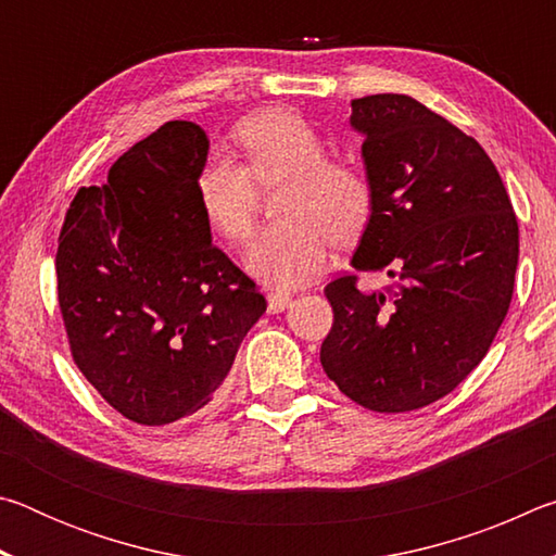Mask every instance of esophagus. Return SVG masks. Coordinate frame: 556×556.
<instances>
[{"mask_svg": "<svg viewBox=\"0 0 556 556\" xmlns=\"http://www.w3.org/2000/svg\"><path fill=\"white\" fill-rule=\"evenodd\" d=\"M289 304H291V294H287V291H269V296H267L269 314L285 312Z\"/></svg>", "mask_w": 556, "mask_h": 556, "instance_id": "1", "label": "esophagus"}]
</instances>
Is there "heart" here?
Here are the masks:
<instances>
[{"label":"heart","mask_w":556,"mask_h":556,"mask_svg":"<svg viewBox=\"0 0 556 556\" xmlns=\"http://www.w3.org/2000/svg\"><path fill=\"white\" fill-rule=\"evenodd\" d=\"M242 164L213 154L195 178L201 211L223 240L250 238L257 215V186L285 178L277 195L281 220L262 228L244 252V267L281 289L299 287L326 267L331 244L351 242L375 211L368 168L333 162L321 135L294 112L271 110L244 119L235 131Z\"/></svg>","instance_id":"1"}]
</instances>
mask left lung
Listing matches in <instances>:
<instances>
[{
	"label": "left lung",
	"instance_id": "left-lung-1",
	"mask_svg": "<svg viewBox=\"0 0 556 556\" xmlns=\"http://www.w3.org/2000/svg\"><path fill=\"white\" fill-rule=\"evenodd\" d=\"M351 105L375 184L353 267L392 285L363 294L343 275L324 289L333 326L321 365L355 404L400 414L441 400L483 361L510 308L520 235L473 137L397 92Z\"/></svg>",
	"mask_w": 556,
	"mask_h": 556
}]
</instances>
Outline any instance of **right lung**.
<instances>
[{
  "label": "right lung",
  "mask_w": 556,
  "mask_h": 556,
  "mask_svg": "<svg viewBox=\"0 0 556 556\" xmlns=\"http://www.w3.org/2000/svg\"><path fill=\"white\" fill-rule=\"evenodd\" d=\"M208 137L174 119L129 147L105 186L80 188L55 252L73 363L142 427L199 412L267 312L255 281L211 242L195 191Z\"/></svg>",
  "instance_id": "1"
}]
</instances>
